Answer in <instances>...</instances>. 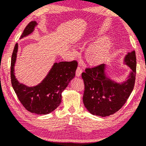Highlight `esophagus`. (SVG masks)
I'll return each mask as SVG.
<instances>
[{"label":"esophagus","instance_id":"obj_1","mask_svg":"<svg viewBox=\"0 0 146 146\" xmlns=\"http://www.w3.org/2000/svg\"><path fill=\"white\" fill-rule=\"evenodd\" d=\"M82 73V70L81 69L80 67H78L76 70V76H80L81 75Z\"/></svg>","mask_w":146,"mask_h":146}]
</instances>
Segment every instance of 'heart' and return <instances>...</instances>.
Instances as JSON below:
<instances>
[{
    "mask_svg": "<svg viewBox=\"0 0 146 146\" xmlns=\"http://www.w3.org/2000/svg\"><path fill=\"white\" fill-rule=\"evenodd\" d=\"M113 41L109 36H103L88 46L85 51V58L91 64H98L105 61L109 56Z\"/></svg>",
    "mask_w": 146,
    "mask_h": 146,
    "instance_id": "b5f03b06",
    "label": "heart"
}]
</instances>
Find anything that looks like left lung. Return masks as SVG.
<instances>
[{
  "label": "left lung",
  "mask_w": 146,
  "mask_h": 146,
  "mask_svg": "<svg viewBox=\"0 0 146 146\" xmlns=\"http://www.w3.org/2000/svg\"><path fill=\"white\" fill-rule=\"evenodd\" d=\"M123 64L130 68V71L126 80L121 82L108 75L105 64L87 68L82 73L85 85L83 102L90 114L102 117L113 115L121 109L129 98L135 81V51L128 52L125 56Z\"/></svg>",
  "instance_id": "left-lung-1"
}]
</instances>
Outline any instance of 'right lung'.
I'll list each match as a JSON object with an SVG mask.
<instances>
[{
  "label": "right lung",
  "mask_w": 146,
  "mask_h": 146,
  "mask_svg": "<svg viewBox=\"0 0 146 146\" xmlns=\"http://www.w3.org/2000/svg\"><path fill=\"white\" fill-rule=\"evenodd\" d=\"M38 25L31 21L23 31L20 39L30 35ZM18 51V44L14 46L11 58V78L14 92L25 109L36 115H47L61 104L62 92L75 76L78 63L76 61L54 62L47 75L40 83L33 87L20 83L15 76L14 66Z\"/></svg>",
  "instance_id": "obj_1"
}]
</instances>
